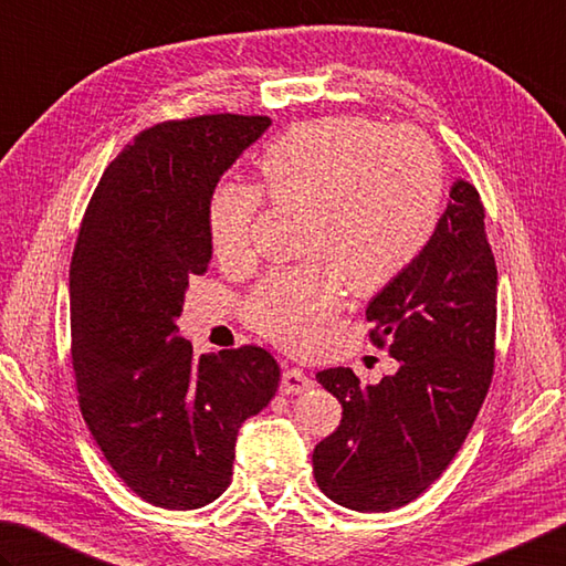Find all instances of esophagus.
I'll list each match as a JSON object with an SVG mask.
<instances>
[{"instance_id": "34e87169", "label": "esophagus", "mask_w": 566, "mask_h": 566, "mask_svg": "<svg viewBox=\"0 0 566 566\" xmlns=\"http://www.w3.org/2000/svg\"><path fill=\"white\" fill-rule=\"evenodd\" d=\"M311 387H313V379L307 377L303 369H297V367L283 369V379H281V391L283 394H303Z\"/></svg>"}]
</instances>
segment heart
Instances as JSON below:
<instances>
[{
  "label": "heart",
  "instance_id": "1",
  "mask_svg": "<svg viewBox=\"0 0 566 566\" xmlns=\"http://www.w3.org/2000/svg\"><path fill=\"white\" fill-rule=\"evenodd\" d=\"M261 189L275 207L303 209L307 261L265 275L243 315L261 337L311 352L357 293L394 283L431 241L443 205V165L413 127L325 115L287 127L259 155ZM261 189L221 182L207 205V233L221 261H247Z\"/></svg>",
  "mask_w": 566,
  "mask_h": 566
}]
</instances>
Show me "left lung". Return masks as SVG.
Wrapping results in <instances>:
<instances>
[{
	"mask_svg": "<svg viewBox=\"0 0 566 566\" xmlns=\"http://www.w3.org/2000/svg\"><path fill=\"white\" fill-rule=\"evenodd\" d=\"M367 319L399 369L369 387L349 367L317 371L343 421L315 446L313 473L333 503L389 513L449 468L493 379L497 269L473 185L451 187L431 241L371 297Z\"/></svg>",
	"mask_w": 566,
	"mask_h": 566,
	"instance_id": "obj_1",
	"label": "left lung"
}]
</instances>
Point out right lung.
I'll return each instance as SVG.
<instances>
[{"label":"right lung","instance_id":"right-lung-1","mask_svg":"<svg viewBox=\"0 0 566 566\" xmlns=\"http://www.w3.org/2000/svg\"><path fill=\"white\" fill-rule=\"evenodd\" d=\"M269 125L265 115L219 113L147 127L103 172L73 249L83 421L117 478L165 510L214 503L231 483L241 423L279 389L271 352L197 357L175 323L189 279L211 261V191Z\"/></svg>","mask_w":566,"mask_h":566}]
</instances>
